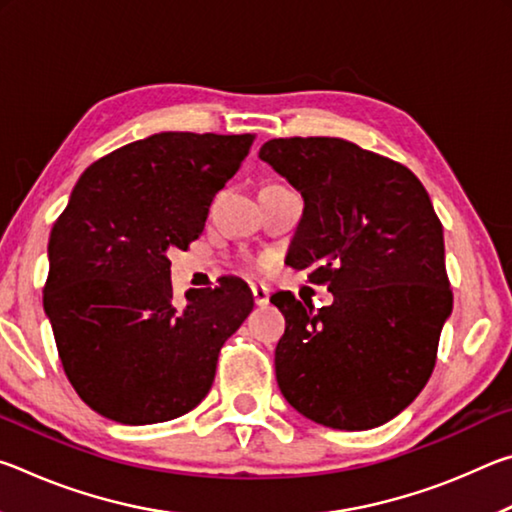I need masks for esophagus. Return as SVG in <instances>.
Here are the masks:
<instances>
[{
  "label": "esophagus",
  "instance_id": "obj_1",
  "mask_svg": "<svg viewBox=\"0 0 512 512\" xmlns=\"http://www.w3.org/2000/svg\"><path fill=\"white\" fill-rule=\"evenodd\" d=\"M253 298L257 307H266L268 300H271V293H268V289L264 287H253Z\"/></svg>",
  "mask_w": 512,
  "mask_h": 512
}]
</instances>
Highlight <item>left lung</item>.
<instances>
[{
	"mask_svg": "<svg viewBox=\"0 0 512 512\" xmlns=\"http://www.w3.org/2000/svg\"><path fill=\"white\" fill-rule=\"evenodd\" d=\"M259 158L305 198L289 266L334 293L320 309L291 291L271 296L287 320L277 386L325 427H379L420 395L452 314L427 189L404 164L339 137L268 140Z\"/></svg>",
	"mask_w": 512,
	"mask_h": 512,
	"instance_id": "left-lung-1",
	"label": "left lung"
}]
</instances>
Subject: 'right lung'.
<instances>
[{
    "label": "right lung",
    "instance_id": "right-lung-1",
    "mask_svg": "<svg viewBox=\"0 0 512 512\" xmlns=\"http://www.w3.org/2000/svg\"><path fill=\"white\" fill-rule=\"evenodd\" d=\"M253 142L158 133L121 146L83 171L51 228L45 314L69 384L103 418L167 422L210 393L253 293L223 277L178 307L169 253L201 237L212 198Z\"/></svg>",
    "mask_w": 512,
    "mask_h": 512
}]
</instances>
